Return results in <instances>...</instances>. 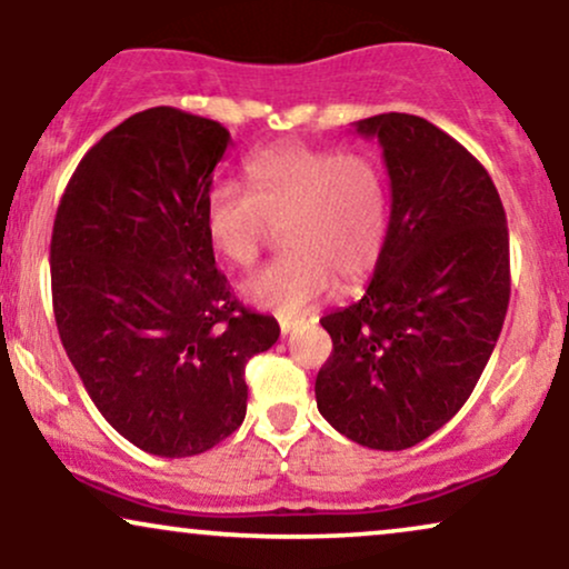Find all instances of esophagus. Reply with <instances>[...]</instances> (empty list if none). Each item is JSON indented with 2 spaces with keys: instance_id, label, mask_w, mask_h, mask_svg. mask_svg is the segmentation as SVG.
I'll use <instances>...</instances> for the list:
<instances>
[{
  "instance_id": "34e87169",
  "label": "esophagus",
  "mask_w": 569,
  "mask_h": 569,
  "mask_svg": "<svg viewBox=\"0 0 569 569\" xmlns=\"http://www.w3.org/2000/svg\"><path fill=\"white\" fill-rule=\"evenodd\" d=\"M291 329H293L291 321H280V331H283V335H291Z\"/></svg>"
}]
</instances>
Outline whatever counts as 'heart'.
<instances>
[{"label":"heart","mask_w":569,"mask_h":569,"mask_svg":"<svg viewBox=\"0 0 569 569\" xmlns=\"http://www.w3.org/2000/svg\"><path fill=\"white\" fill-rule=\"evenodd\" d=\"M248 189L213 181L202 202L208 243L227 262L251 267L280 227L283 257L240 283L248 302L293 318L352 283L380 259L388 189L375 160L358 152L280 141L246 160Z\"/></svg>","instance_id":"b5f03b06"}]
</instances>
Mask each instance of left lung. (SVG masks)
<instances>
[{"label":"left lung","instance_id":"left-lung-1","mask_svg":"<svg viewBox=\"0 0 569 569\" xmlns=\"http://www.w3.org/2000/svg\"><path fill=\"white\" fill-rule=\"evenodd\" d=\"M382 147L390 221L356 305L321 318L335 350L318 411L369 449H409L460 411L485 371L511 297L498 189L452 136L415 114L358 120Z\"/></svg>","mask_w":569,"mask_h":569}]
</instances>
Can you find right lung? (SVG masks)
Listing matches in <instances>:
<instances>
[{
	"label": "right lung",
	"mask_w": 569,
	"mask_h": 569,
	"mask_svg": "<svg viewBox=\"0 0 569 569\" xmlns=\"http://www.w3.org/2000/svg\"><path fill=\"white\" fill-rule=\"evenodd\" d=\"M230 130L139 112L80 160L50 240L63 350L117 433L158 457L217 447L246 417V363L276 318L234 299L202 224Z\"/></svg>",
	"instance_id": "right-lung-1"
}]
</instances>
